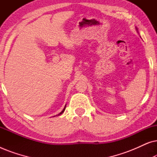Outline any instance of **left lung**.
I'll list each match as a JSON object with an SVG mask.
<instances>
[{"mask_svg": "<svg viewBox=\"0 0 157 157\" xmlns=\"http://www.w3.org/2000/svg\"><path fill=\"white\" fill-rule=\"evenodd\" d=\"M135 28H136V31H137V32H138V33H139V31H138V29H137V28H136V27H135Z\"/></svg>", "mask_w": 157, "mask_h": 157, "instance_id": "1", "label": "left lung"}]
</instances>
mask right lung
<instances>
[{"label": "right lung", "mask_w": 157, "mask_h": 157, "mask_svg": "<svg viewBox=\"0 0 157 157\" xmlns=\"http://www.w3.org/2000/svg\"><path fill=\"white\" fill-rule=\"evenodd\" d=\"M66 104L65 105V107H64V108H63V110H62V111H61V112H60V113H59V114H58V115H56V116H59V115H61V114H62V113H63L64 112V111H65V109H66ZM54 117H55V116H54Z\"/></svg>", "instance_id": "1"}]
</instances>
